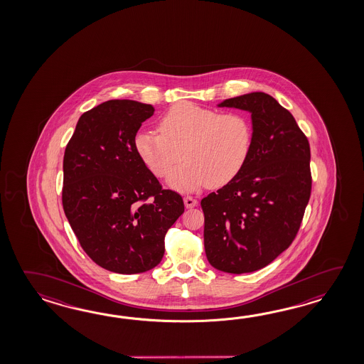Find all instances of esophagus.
<instances>
[{"instance_id": "1", "label": "esophagus", "mask_w": 364, "mask_h": 364, "mask_svg": "<svg viewBox=\"0 0 364 364\" xmlns=\"http://www.w3.org/2000/svg\"><path fill=\"white\" fill-rule=\"evenodd\" d=\"M183 201H185L186 208H193L198 205V200L193 199V196H185Z\"/></svg>"}]
</instances>
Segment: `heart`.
I'll use <instances>...</instances> for the list:
<instances>
[{
  "label": "heart",
  "mask_w": 364,
  "mask_h": 364,
  "mask_svg": "<svg viewBox=\"0 0 364 364\" xmlns=\"http://www.w3.org/2000/svg\"><path fill=\"white\" fill-rule=\"evenodd\" d=\"M159 132H136V155L157 178H166L182 159L187 160L169 178L171 187L185 193L230 183L252 151V124L240 112L220 113L182 101L160 118Z\"/></svg>",
  "instance_id": "b5f03b06"
}]
</instances>
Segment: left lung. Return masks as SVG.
<instances>
[{"instance_id":"1","label":"left lung","mask_w":364,"mask_h":364,"mask_svg":"<svg viewBox=\"0 0 364 364\" xmlns=\"http://www.w3.org/2000/svg\"><path fill=\"white\" fill-rule=\"evenodd\" d=\"M221 108L251 113L254 141L240 176L201 200L209 264L250 273L272 263L294 240L311 195L309 140L271 95L251 92Z\"/></svg>"}]
</instances>
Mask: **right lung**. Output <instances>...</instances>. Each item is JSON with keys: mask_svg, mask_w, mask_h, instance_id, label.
<instances>
[{"mask_svg": "<svg viewBox=\"0 0 364 364\" xmlns=\"http://www.w3.org/2000/svg\"><path fill=\"white\" fill-rule=\"evenodd\" d=\"M155 108L109 100L83 113L63 156L62 205L85 254L104 269L135 274L163 259L164 238L183 210L140 161L134 138Z\"/></svg>", "mask_w": 364, "mask_h": 364, "instance_id": "obj_1", "label": "right lung"}]
</instances>
